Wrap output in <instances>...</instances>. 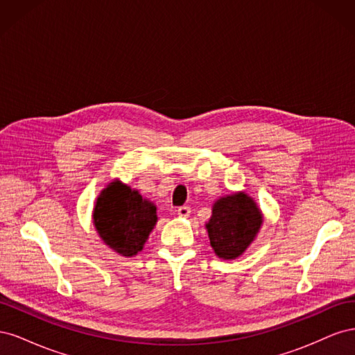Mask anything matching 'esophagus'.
<instances>
[{
	"label": "esophagus",
	"instance_id": "34e87169",
	"mask_svg": "<svg viewBox=\"0 0 355 355\" xmlns=\"http://www.w3.org/2000/svg\"><path fill=\"white\" fill-rule=\"evenodd\" d=\"M189 213H191V207L189 206H182V207L178 209V214H179V216H182V218H188Z\"/></svg>",
	"mask_w": 355,
	"mask_h": 355
}]
</instances>
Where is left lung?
<instances>
[{
  "label": "left lung",
  "mask_w": 355,
  "mask_h": 355,
  "mask_svg": "<svg viewBox=\"0 0 355 355\" xmlns=\"http://www.w3.org/2000/svg\"><path fill=\"white\" fill-rule=\"evenodd\" d=\"M262 214L256 202L243 192L214 202L206 225L210 245L222 259H235L244 253L261 228Z\"/></svg>",
  "instance_id": "1"
}]
</instances>
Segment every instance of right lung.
Here are the masks:
<instances>
[{
	"label": "right lung",
	"instance_id": "1",
	"mask_svg": "<svg viewBox=\"0 0 355 355\" xmlns=\"http://www.w3.org/2000/svg\"><path fill=\"white\" fill-rule=\"evenodd\" d=\"M153 202L142 198L120 182L102 191L96 202L93 219L101 239L112 250L123 256H133L142 250L157 222Z\"/></svg>",
	"mask_w": 355,
	"mask_h": 355
}]
</instances>
